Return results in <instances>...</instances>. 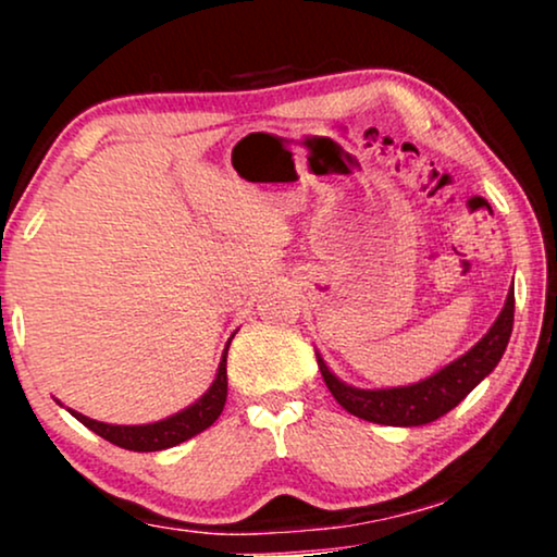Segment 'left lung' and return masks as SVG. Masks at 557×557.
<instances>
[{"label": "left lung", "instance_id": "left-lung-1", "mask_svg": "<svg viewBox=\"0 0 557 557\" xmlns=\"http://www.w3.org/2000/svg\"><path fill=\"white\" fill-rule=\"evenodd\" d=\"M515 322V292L509 288L505 307H502L497 322L490 326V332L446 368H441L436 375L421 380V383L403 385V387H377V391H364L342 383L334 372L326 368L322 355L317 352L319 370L334 400L339 403L347 413L364 418L370 423L383 425H425L436 418L446 416L448 410L459 406L490 372L497 368V362L505 355L509 334Z\"/></svg>", "mask_w": 557, "mask_h": 557}]
</instances>
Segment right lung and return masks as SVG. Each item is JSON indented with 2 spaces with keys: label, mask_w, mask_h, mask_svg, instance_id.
<instances>
[{
  "label": "right lung",
  "mask_w": 557,
  "mask_h": 557,
  "mask_svg": "<svg viewBox=\"0 0 557 557\" xmlns=\"http://www.w3.org/2000/svg\"><path fill=\"white\" fill-rule=\"evenodd\" d=\"M227 347H231V342H227ZM227 347L223 352V360L218 364V375L212 380L210 391L205 393L200 400H195L193 406L164 418V421L147 425H111L94 421V418L83 413H75V410H71V413L78 418L86 429L98 433V436L106 441H111V444L128 448V451H162V448L177 446L182 441L193 438L205 429H210V425L218 421V416L223 413L227 398Z\"/></svg>",
  "instance_id": "right-lung-1"
}]
</instances>
